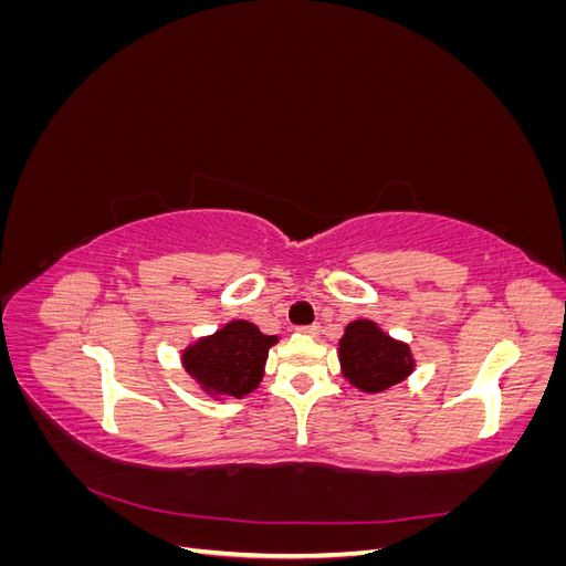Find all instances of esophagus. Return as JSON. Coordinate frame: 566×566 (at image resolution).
I'll use <instances>...</instances> for the list:
<instances>
[{"instance_id": "obj_1", "label": "esophagus", "mask_w": 566, "mask_h": 566, "mask_svg": "<svg viewBox=\"0 0 566 566\" xmlns=\"http://www.w3.org/2000/svg\"><path fill=\"white\" fill-rule=\"evenodd\" d=\"M297 331H300L302 335H312V337H314V335H318L321 328H318V323H312V325H300Z\"/></svg>"}]
</instances>
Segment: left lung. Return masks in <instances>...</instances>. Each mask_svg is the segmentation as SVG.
Returning <instances> with one entry per match:
<instances>
[{
  "label": "left lung",
  "instance_id": "8db88e82",
  "mask_svg": "<svg viewBox=\"0 0 566 566\" xmlns=\"http://www.w3.org/2000/svg\"><path fill=\"white\" fill-rule=\"evenodd\" d=\"M345 378L364 391H382L413 370V356L401 342L385 335L373 321H354L339 339Z\"/></svg>",
  "mask_w": 566,
  "mask_h": 566
}]
</instances>
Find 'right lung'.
I'll return each mask as SVG.
<instances>
[{
	"mask_svg": "<svg viewBox=\"0 0 566 566\" xmlns=\"http://www.w3.org/2000/svg\"><path fill=\"white\" fill-rule=\"evenodd\" d=\"M271 345H276L273 335L260 333L248 321H233L212 337L188 347L184 368L210 391L241 399L260 385Z\"/></svg>",
	"mask_w": 566,
	"mask_h": 566,
	"instance_id": "add662e5",
	"label": "right lung"
}]
</instances>
